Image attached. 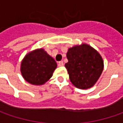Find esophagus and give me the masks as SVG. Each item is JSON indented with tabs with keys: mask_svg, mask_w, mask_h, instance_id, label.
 Returning a JSON list of instances; mask_svg holds the SVG:
<instances>
[{
	"mask_svg": "<svg viewBox=\"0 0 123 123\" xmlns=\"http://www.w3.org/2000/svg\"><path fill=\"white\" fill-rule=\"evenodd\" d=\"M64 66V62H62V61H61V62H58V66Z\"/></svg>",
	"mask_w": 123,
	"mask_h": 123,
	"instance_id": "34e87169",
	"label": "esophagus"
}]
</instances>
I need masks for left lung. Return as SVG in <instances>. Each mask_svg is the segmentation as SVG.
<instances>
[{"mask_svg":"<svg viewBox=\"0 0 123 123\" xmlns=\"http://www.w3.org/2000/svg\"><path fill=\"white\" fill-rule=\"evenodd\" d=\"M68 62L65 64L69 79L79 89L92 87L103 70L101 56L90 45L82 44L70 48L66 54Z\"/></svg>","mask_w":123,"mask_h":123,"instance_id":"1","label":"left lung"}]
</instances>
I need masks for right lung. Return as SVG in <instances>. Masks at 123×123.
Instances as JSON below:
<instances>
[{
  "instance_id": "add662e5",
  "label": "right lung",
  "mask_w": 123,
  "mask_h": 123,
  "mask_svg": "<svg viewBox=\"0 0 123 123\" xmlns=\"http://www.w3.org/2000/svg\"><path fill=\"white\" fill-rule=\"evenodd\" d=\"M57 63L43 49H36L25 55L21 62L23 78L31 84H44L53 76Z\"/></svg>"
}]
</instances>
